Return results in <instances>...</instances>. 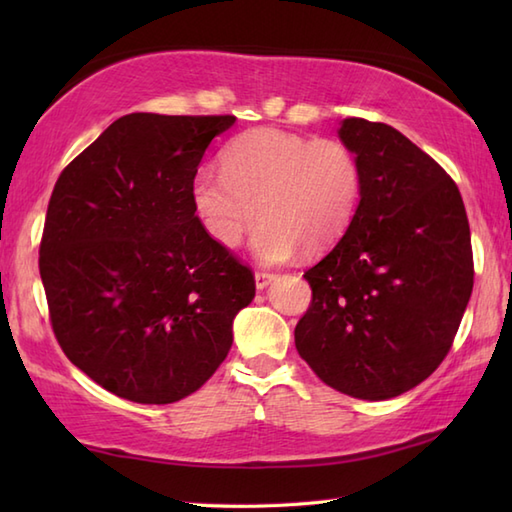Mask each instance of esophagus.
Here are the masks:
<instances>
[{
	"label": "esophagus",
	"instance_id": "34e87169",
	"mask_svg": "<svg viewBox=\"0 0 512 512\" xmlns=\"http://www.w3.org/2000/svg\"><path fill=\"white\" fill-rule=\"evenodd\" d=\"M273 279H275L273 273H266V270H257V273H255V286L259 290H264Z\"/></svg>",
	"mask_w": 512,
	"mask_h": 512
}]
</instances>
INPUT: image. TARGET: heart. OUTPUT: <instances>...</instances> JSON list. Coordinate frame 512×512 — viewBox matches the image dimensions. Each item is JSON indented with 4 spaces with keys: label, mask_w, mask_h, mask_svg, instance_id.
<instances>
[{
    "label": "heart",
    "mask_w": 512,
    "mask_h": 512,
    "mask_svg": "<svg viewBox=\"0 0 512 512\" xmlns=\"http://www.w3.org/2000/svg\"><path fill=\"white\" fill-rule=\"evenodd\" d=\"M363 195L356 151L336 138H308L273 127L237 136L222 169L204 165L191 184L195 215L213 242L233 250L259 224L255 253L281 264L332 246L352 224Z\"/></svg>",
    "instance_id": "b5f03b06"
}]
</instances>
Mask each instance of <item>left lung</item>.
<instances>
[{
    "instance_id": "1",
    "label": "left lung",
    "mask_w": 512,
    "mask_h": 512,
    "mask_svg": "<svg viewBox=\"0 0 512 512\" xmlns=\"http://www.w3.org/2000/svg\"><path fill=\"white\" fill-rule=\"evenodd\" d=\"M363 167L352 224L306 275L312 301L297 352L325 385L387 400L436 372L473 292L469 217L458 184L398 129L345 118Z\"/></svg>"
}]
</instances>
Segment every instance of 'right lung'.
<instances>
[{
    "label": "right lung",
    "mask_w": 512,
    "mask_h": 512,
    "mask_svg": "<svg viewBox=\"0 0 512 512\" xmlns=\"http://www.w3.org/2000/svg\"><path fill=\"white\" fill-rule=\"evenodd\" d=\"M235 116L127 114L54 184L39 246L52 332L112 394L169 405L198 391L255 297L253 270L204 233L191 184Z\"/></svg>",
    "instance_id": "1"
}]
</instances>
